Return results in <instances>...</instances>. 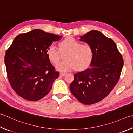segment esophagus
I'll list each match as a JSON object with an SVG mask.
<instances>
[{
  "label": "esophagus",
  "instance_id": "obj_1",
  "mask_svg": "<svg viewBox=\"0 0 133 133\" xmlns=\"http://www.w3.org/2000/svg\"><path fill=\"white\" fill-rule=\"evenodd\" d=\"M60 76H61L63 77V76H66V73H60Z\"/></svg>",
  "mask_w": 133,
  "mask_h": 133
}]
</instances>
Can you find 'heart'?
Here are the masks:
<instances>
[{
  "label": "heart",
  "mask_w": 133,
  "mask_h": 133,
  "mask_svg": "<svg viewBox=\"0 0 133 133\" xmlns=\"http://www.w3.org/2000/svg\"><path fill=\"white\" fill-rule=\"evenodd\" d=\"M59 49L50 46L46 49L48 59L53 64L56 65L60 60V52L67 51L64 56L65 60L56 66L59 71H70L76 69L81 71L88 67L93 58L92 48L88 44L82 43L73 37H67L59 43Z\"/></svg>",
  "instance_id": "obj_1"
}]
</instances>
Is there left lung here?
Returning a JSON list of instances; mask_svg holds the SVG:
<instances>
[{
    "mask_svg": "<svg viewBox=\"0 0 133 133\" xmlns=\"http://www.w3.org/2000/svg\"><path fill=\"white\" fill-rule=\"evenodd\" d=\"M79 40L92 48L93 58L89 68L74 74L70 89L79 102L91 105L112 91L119 80L124 62L115 42L99 31L92 30Z\"/></svg>",
    "mask_w": 133,
    "mask_h": 133,
    "instance_id": "obj_1",
    "label": "left lung"
}]
</instances>
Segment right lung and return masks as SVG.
<instances>
[{"mask_svg":"<svg viewBox=\"0 0 133 133\" xmlns=\"http://www.w3.org/2000/svg\"><path fill=\"white\" fill-rule=\"evenodd\" d=\"M62 38L36 29L14 38L4 63L10 84L21 97L37 101L49 92L59 73L50 63L46 49Z\"/></svg>","mask_w":133,"mask_h":133,"instance_id":"obj_1","label":"right lung"}]
</instances>
